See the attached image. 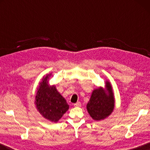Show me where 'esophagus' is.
<instances>
[{"instance_id": "1", "label": "esophagus", "mask_w": 150, "mask_h": 150, "mask_svg": "<svg viewBox=\"0 0 150 150\" xmlns=\"http://www.w3.org/2000/svg\"><path fill=\"white\" fill-rule=\"evenodd\" d=\"M74 106H76V107H80L81 106V103L80 102H78L77 103L74 104Z\"/></svg>"}]
</instances>
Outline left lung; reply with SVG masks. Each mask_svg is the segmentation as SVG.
Instances as JSON below:
<instances>
[{
	"label": "left lung",
	"mask_w": 150,
	"mask_h": 150,
	"mask_svg": "<svg viewBox=\"0 0 150 150\" xmlns=\"http://www.w3.org/2000/svg\"><path fill=\"white\" fill-rule=\"evenodd\" d=\"M105 91L103 88L93 91L87 109L94 120H101L110 115L115 108V98L109 82L106 83Z\"/></svg>",
	"instance_id": "obj_1"
}]
</instances>
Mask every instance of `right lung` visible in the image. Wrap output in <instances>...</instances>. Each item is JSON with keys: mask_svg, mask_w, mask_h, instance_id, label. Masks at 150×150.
<instances>
[{"mask_svg": "<svg viewBox=\"0 0 150 150\" xmlns=\"http://www.w3.org/2000/svg\"><path fill=\"white\" fill-rule=\"evenodd\" d=\"M50 75H46L40 83L35 103L38 110L45 118L56 122L68 110L69 105L55 86L47 85V79Z\"/></svg>", "mask_w": 150, "mask_h": 150, "instance_id": "add662e5", "label": "right lung"}]
</instances>
